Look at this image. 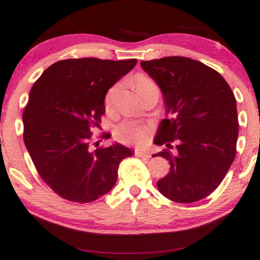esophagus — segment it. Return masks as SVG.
<instances>
[{"label":"esophagus","mask_w":260,"mask_h":260,"mask_svg":"<svg viewBox=\"0 0 260 260\" xmlns=\"http://www.w3.org/2000/svg\"><path fill=\"white\" fill-rule=\"evenodd\" d=\"M134 154H135V156H140V158H146V159L151 158V154H149V153L141 151V149H135Z\"/></svg>","instance_id":"1"}]
</instances>
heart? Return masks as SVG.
<instances>
[{
	"instance_id": "b5f03b06",
	"label": "heart",
	"mask_w": 260,
	"mask_h": 260,
	"mask_svg": "<svg viewBox=\"0 0 260 260\" xmlns=\"http://www.w3.org/2000/svg\"><path fill=\"white\" fill-rule=\"evenodd\" d=\"M153 83L154 82H153L151 79L146 78V76H140V78L135 80V87H137V90L139 93L147 86L153 85ZM120 87H121L120 83H115V85H113L111 88L108 89L107 94H106L105 105L107 111H111L112 109V106L114 104V100L116 95L119 93ZM113 135H114L115 140L121 142V144L142 146L149 140V138H151L152 127L149 125H145V123L132 121V120H125V121L119 123V125L115 127L114 132H113Z\"/></svg>"
}]
</instances>
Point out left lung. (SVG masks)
I'll return each mask as SVG.
<instances>
[{"label":"left lung","mask_w":260,"mask_h":260,"mask_svg":"<svg viewBox=\"0 0 260 260\" xmlns=\"http://www.w3.org/2000/svg\"><path fill=\"white\" fill-rule=\"evenodd\" d=\"M140 64L161 89L170 115L160 122L154 140L167 147L154 155L171 164L168 174L158 181L159 191L181 204L206 198L236 158L235 94L217 71L192 58L168 56Z\"/></svg>","instance_id":"left-lung-1"}]
</instances>
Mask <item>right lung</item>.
<instances>
[{
    "label": "right lung",
    "instance_id": "1",
    "mask_svg": "<svg viewBox=\"0 0 260 260\" xmlns=\"http://www.w3.org/2000/svg\"><path fill=\"white\" fill-rule=\"evenodd\" d=\"M135 64L137 58H67L49 66L31 87L23 141L40 177L61 198L80 204L100 198L115 185L120 162L134 154L120 144L92 149L90 140L105 114L106 93Z\"/></svg>",
    "mask_w": 260,
    "mask_h": 260
}]
</instances>
